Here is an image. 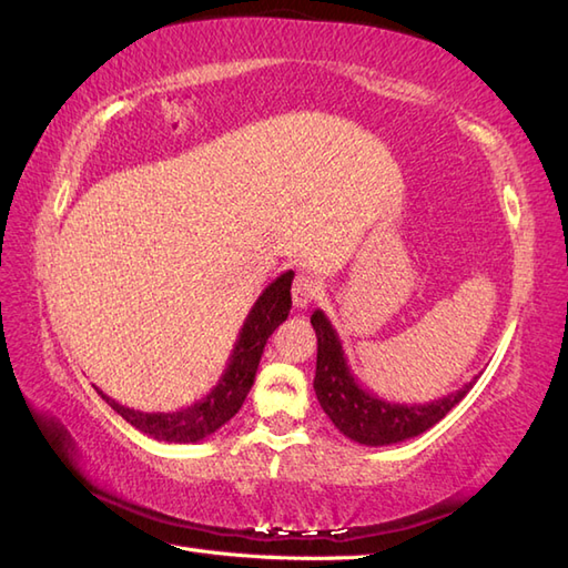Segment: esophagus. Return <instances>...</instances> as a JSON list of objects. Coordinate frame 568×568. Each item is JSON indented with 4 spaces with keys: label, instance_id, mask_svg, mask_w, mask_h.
I'll return each mask as SVG.
<instances>
[{
    "label": "esophagus",
    "instance_id": "obj_1",
    "mask_svg": "<svg viewBox=\"0 0 568 568\" xmlns=\"http://www.w3.org/2000/svg\"><path fill=\"white\" fill-rule=\"evenodd\" d=\"M321 296V284L316 282V276H311L306 272H298L294 286H292V298L296 308H306Z\"/></svg>",
    "mask_w": 568,
    "mask_h": 568
}]
</instances>
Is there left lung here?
Masks as SVG:
<instances>
[{
	"label": "left lung",
	"instance_id": "1",
	"mask_svg": "<svg viewBox=\"0 0 568 568\" xmlns=\"http://www.w3.org/2000/svg\"><path fill=\"white\" fill-rule=\"evenodd\" d=\"M311 325L318 337V362L313 388H316L321 408L339 433L359 445L384 447L423 435L435 423L443 420L476 384L474 376L469 384L430 403H410L408 406V403L384 400L357 384L337 331L321 308L313 311Z\"/></svg>",
	"mask_w": 568,
	"mask_h": 568
}]
</instances>
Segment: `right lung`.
Here are the masks:
<instances>
[{
    "label": "right lung",
    "instance_id": "right-lung-1",
    "mask_svg": "<svg viewBox=\"0 0 568 568\" xmlns=\"http://www.w3.org/2000/svg\"><path fill=\"white\" fill-rule=\"evenodd\" d=\"M292 282L294 272L288 270L264 288L262 296L255 301V306L247 313L241 335L235 339L229 367H225L219 384L204 398L196 400L194 406H186L174 413H143L121 406L119 400L109 398L102 390H99V396L125 423H131L135 430L155 437L160 443H196V439H204L206 435L216 433L221 425L229 423L241 410L252 384H255L264 345H267V339L276 327L286 321L288 311H292Z\"/></svg>",
    "mask_w": 568,
    "mask_h": 568
}]
</instances>
